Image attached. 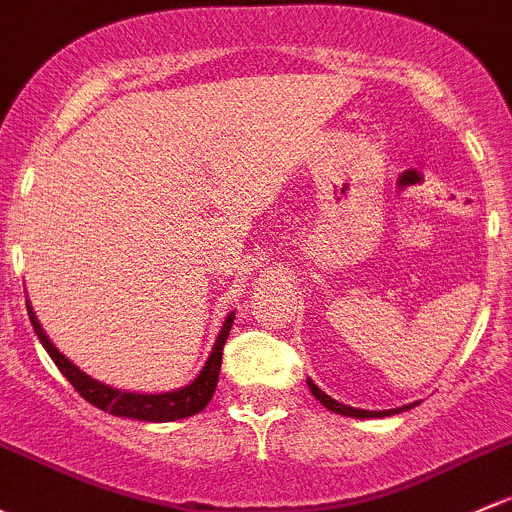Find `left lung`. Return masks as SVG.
Returning <instances> with one entry per match:
<instances>
[{"label": "left lung", "instance_id": "8db88e82", "mask_svg": "<svg viewBox=\"0 0 512 512\" xmlns=\"http://www.w3.org/2000/svg\"><path fill=\"white\" fill-rule=\"evenodd\" d=\"M306 383H309V387H311V395H314L316 400L321 402V405L328 407V410H331V412L346 414V417H360V419H365V417H387V414H397V412H402V410H410V407H414V405H405V407H397V410H387V412H368V410H355V407L341 405V402H336V400H333V397H328L326 392H321L319 387H316L314 383H311V380H306Z\"/></svg>", "mask_w": 512, "mask_h": 512}]
</instances>
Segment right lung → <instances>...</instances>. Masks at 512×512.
Returning a JSON list of instances; mask_svg holds the SVG:
<instances>
[{
    "mask_svg": "<svg viewBox=\"0 0 512 512\" xmlns=\"http://www.w3.org/2000/svg\"><path fill=\"white\" fill-rule=\"evenodd\" d=\"M26 309H29L31 326H34L36 336H39L46 353L51 355L53 363L58 365V370L66 375L68 383L78 390V395L85 397V400H88L90 405L98 407V410L115 414V417L139 419V422H174V419H184L201 412L203 407L211 402L215 385H218L220 363H223V346L225 341H228L230 326H233L235 319V314H230L228 319H225V324L218 333V341H215L211 351V358L206 360V365H203V370L198 373V378L193 380L191 385L174 392H164V395H137V392H122L115 390V387L102 385L98 380L88 378L80 368H75L71 360L63 353H58V348L48 341V336L43 333L39 321H36L31 306H26Z\"/></svg>",
    "mask_w": 512,
    "mask_h": 512,
    "instance_id": "add662e5",
    "label": "right lung"
}]
</instances>
